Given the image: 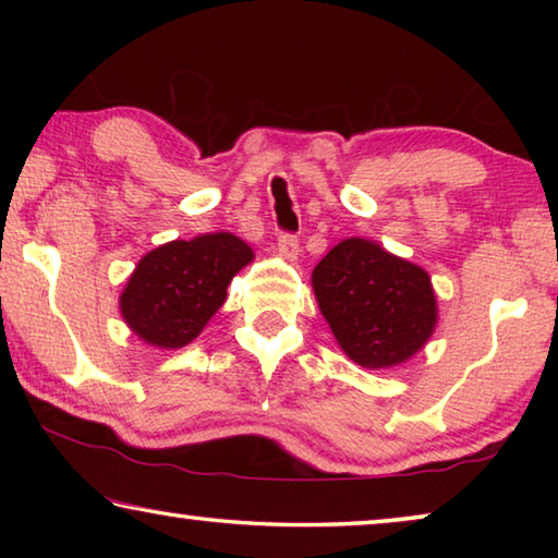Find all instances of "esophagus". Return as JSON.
Returning a JSON list of instances; mask_svg holds the SVG:
<instances>
[{"mask_svg":"<svg viewBox=\"0 0 558 558\" xmlns=\"http://www.w3.org/2000/svg\"><path fill=\"white\" fill-rule=\"evenodd\" d=\"M278 256H280L282 260H288V263H295V260H298V256H300V243H298L295 235L280 233V239H278Z\"/></svg>","mask_w":558,"mask_h":558,"instance_id":"34e87169","label":"esophagus"}]
</instances>
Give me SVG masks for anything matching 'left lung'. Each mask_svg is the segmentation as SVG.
<instances>
[{"label":"left lung","instance_id":"obj_1","mask_svg":"<svg viewBox=\"0 0 558 558\" xmlns=\"http://www.w3.org/2000/svg\"><path fill=\"white\" fill-rule=\"evenodd\" d=\"M319 313L364 369H391L418 354L438 325L430 276L369 239H344L313 270Z\"/></svg>","mask_w":558,"mask_h":558}]
</instances>
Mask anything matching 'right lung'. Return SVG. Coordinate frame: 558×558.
Listing matches in <instances>:
<instances>
[{
    "mask_svg": "<svg viewBox=\"0 0 558 558\" xmlns=\"http://www.w3.org/2000/svg\"><path fill=\"white\" fill-rule=\"evenodd\" d=\"M251 260V245L229 231L157 245L120 292V315L149 347H186L219 313L226 288Z\"/></svg>",
    "mask_w": 558,
    "mask_h": 558,
    "instance_id": "obj_1",
    "label": "right lung"
}]
</instances>
